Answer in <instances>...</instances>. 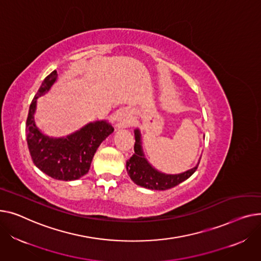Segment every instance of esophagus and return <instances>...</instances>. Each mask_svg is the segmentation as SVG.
<instances>
[{
	"label": "esophagus",
	"mask_w": 261,
	"mask_h": 261,
	"mask_svg": "<svg viewBox=\"0 0 261 261\" xmlns=\"http://www.w3.org/2000/svg\"><path fill=\"white\" fill-rule=\"evenodd\" d=\"M133 124V120L128 112L119 111L115 117V127L116 128H124Z\"/></svg>",
	"instance_id": "obj_1"
}]
</instances>
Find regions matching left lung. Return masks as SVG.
<instances>
[{"label":"left lung","mask_w":261,"mask_h":261,"mask_svg":"<svg viewBox=\"0 0 261 261\" xmlns=\"http://www.w3.org/2000/svg\"><path fill=\"white\" fill-rule=\"evenodd\" d=\"M134 133L136 140L134 146L135 154L126 161V171L130 179L137 186H140L149 190L165 191L178 186L179 183L183 181H186L196 172L200 159L198 160L196 166L180 174H165L158 171L145 158L142 148L140 129L136 128Z\"/></svg>","instance_id":"obj_1"}]
</instances>
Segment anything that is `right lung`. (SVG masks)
Wrapping results in <instances>:
<instances>
[{
    "mask_svg": "<svg viewBox=\"0 0 261 261\" xmlns=\"http://www.w3.org/2000/svg\"><path fill=\"white\" fill-rule=\"evenodd\" d=\"M58 80L54 70L42 82L29 106L26 121V140L35 165L47 176L63 181L76 180L88 173L95 152L114 132L106 120L94 121L65 137L45 135L35 122L38 98L47 94Z\"/></svg>",
    "mask_w": 261,
    "mask_h": 261,
    "instance_id": "right-lung-1",
    "label": "right lung"
}]
</instances>
